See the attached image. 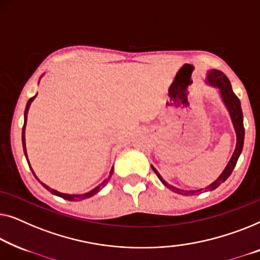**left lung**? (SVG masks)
<instances>
[{"label": "left lung", "mask_w": 260, "mask_h": 260, "mask_svg": "<svg viewBox=\"0 0 260 260\" xmlns=\"http://www.w3.org/2000/svg\"><path fill=\"white\" fill-rule=\"evenodd\" d=\"M206 82L208 83V85L213 86V87H215V88L219 89L221 100H222V102H224V105L226 106V108H228L230 116H231L233 127H235L236 135H237V144H236L235 152H233L231 159H230V161L228 165H226L225 170L222 171V173L220 175H219L217 180L212 182L211 185H208L207 187L197 189V191H185V189H180V188L174 187V186L170 185L168 182L164 180L161 175L159 174V172L152 166V170L154 171V173L158 175L160 181H161L167 188H170L171 191L179 193V194H182V196H193V194H197V193L199 194V193H202L203 191L204 192L213 191V189L217 188L219 185H221L222 182H224L226 179L231 175L233 168L236 167V164H237V161H238L239 155L241 154V151H243L244 137H245V129H244V122H243L244 121L243 111H241L239 99L237 98V95L235 93H233L231 82H230L228 76H226L224 73L220 71H217V69H211V71L207 72Z\"/></svg>", "instance_id": "8db88e82"}]
</instances>
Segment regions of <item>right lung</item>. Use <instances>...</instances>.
<instances>
[{"instance_id": "obj_1", "label": "right lung", "mask_w": 260, "mask_h": 260, "mask_svg": "<svg viewBox=\"0 0 260 260\" xmlns=\"http://www.w3.org/2000/svg\"><path fill=\"white\" fill-rule=\"evenodd\" d=\"M35 98H36V95H35V96H32V98L29 99L28 102H27V106H25V109H24V123H23V128H22V145H23V152H24L25 159H27V161H28L29 167H30V164H29V160H28V156H27V149H25V135H24V134H25V125H27V114H28L29 107H30L31 102L34 101ZM30 170H31V172H32V174H34V177L39 180V178L36 177V174L34 173V171H32L31 167H30ZM113 171H114V167H112V170H111V172H109V175H108L107 179H105V180L102 181L100 185L96 186V187H95L94 189H92V191H89V192H87V193H83V194H67V193H61V192L56 191V189L50 188L49 186H47L46 184H43L42 181H40V180H39V181L41 182V185L43 186V187H45L46 189H48V191H49L50 193H53V194L60 197V198H63V199H66V200H69V202H78V200H83V199L90 198V197H93V196L96 194V193H98L99 191H100L101 188H104L105 186H106V184H107V182L109 181V179H111L112 174H113Z\"/></svg>"}]
</instances>
